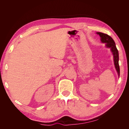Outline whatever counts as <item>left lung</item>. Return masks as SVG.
<instances>
[{
	"mask_svg": "<svg viewBox=\"0 0 129 129\" xmlns=\"http://www.w3.org/2000/svg\"><path fill=\"white\" fill-rule=\"evenodd\" d=\"M96 34L99 35L101 38V41L102 43H105V47L107 48H110L111 52L112 53L113 56H114V62L115 67L117 72L118 77L120 75V69L118 63L119 61V54L117 49L116 48L115 42L112 38L108 36V34H104L101 32H96Z\"/></svg>",
	"mask_w": 129,
	"mask_h": 129,
	"instance_id": "obj_1",
	"label": "left lung"
}]
</instances>
